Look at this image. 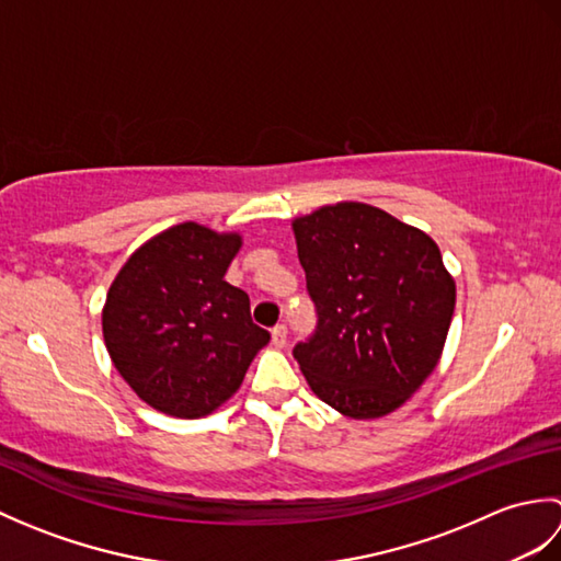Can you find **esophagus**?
<instances>
[{"label":"esophagus","instance_id":"1","mask_svg":"<svg viewBox=\"0 0 561 561\" xmlns=\"http://www.w3.org/2000/svg\"><path fill=\"white\" fill-rule=\"evenodd\" d=\"M272 344H274V347H279V350L284 347V344H287V328H284L282 323L272 328Z\"/></svg>","mask_w":561,"mask_h":561}]
</instances>
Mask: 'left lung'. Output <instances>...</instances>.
Wrapping results in <instances>:
<instances>
[{
    "label": "left lung",
    "instance_id": "1",
    "mask_svg": "<svg viewBox=\"0 0 561 561\" xmlns=\"http://www.w3.org/2000/svg\"><path fill=\"white\" fill-rule=\"evenodd\" d=\"M318 311L294 347L316 396L352 420L396 412L434 371L456 282L432 236L364 202L291 221Z\"/></svg>",
    "mask_w": 561,
    "mask_h": 561
}]
</instances>
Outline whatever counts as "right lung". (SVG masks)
<instances>
[{"label":"right lung","mask_w":561,"mask_h":561,"mask_svg":"<svg viewBox=\"0 0 561 561\" xmlns=\"http://www.w3.org/2000/svg\"><path fill=\"white\" fill-rule=\"evenodd\" d=\"M243 245L185 221L127 257L103 306V340L117 374L163 414L207 416L241 388L270 332L243 289L224 279Z\"/></svg>","instance_id":"obj_1"}]
</instances>
